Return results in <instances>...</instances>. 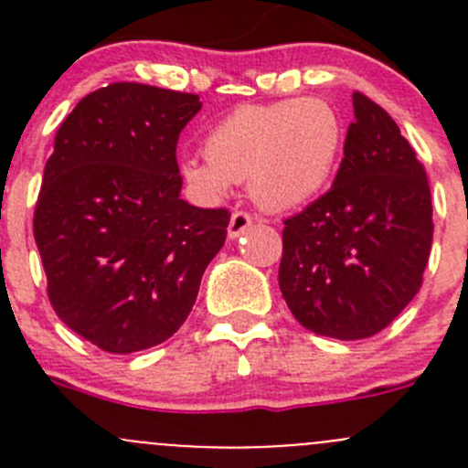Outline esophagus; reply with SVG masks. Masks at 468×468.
Listing matches in <instances>:
<instances>
[{
  "mask_svg": "<svg viewBox=\"0 0 468 468\" xmlns=\"http://www.w3.org/2000/svg\"><path fill=\"white\" fill-rule=\"evenodd\" d=\"M253 224V217L249 215L247 210H235L230 215V224H229V238H239L244 230H249V226Z\"/></svg>",
  "mask_w": 468,
  "mask_h": 468,
  "instance_id": "esophagus-1",
  "label": "esophagus"
}]
</instances>
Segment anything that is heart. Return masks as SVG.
Segmentation results:
<instances>
[{
    "mask_svg": "<svg viewBox=\"0 0 468 468\" xmlns=\"http://www.w3.org/2000/svg\"><path fill=\"white\" fill-rule=\"evenodd\" d=\"M342 140V120L324 99L249 103L207 131L206 160H183L181 174L204 199H221L230 183L249 181L256 204L290 210L324 190Z\"/></svg>",
    "mask_w": 468,
    "mask_h": 468,
    "instance_id": "heart-1",
    "label": "heart"
}]
</instances>
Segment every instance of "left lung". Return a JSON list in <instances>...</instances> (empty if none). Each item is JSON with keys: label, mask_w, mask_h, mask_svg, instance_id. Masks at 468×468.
<instances>
[{"label": "left lung", "mask_w": 468, "mask_h": 468, "mask_svg": "<svg viewBox=\"0 0 468 468\" xmlns=\"http://www.w3.org/2000/svg\"><path fill=\"white\" fill-rule=\"evenodd\" d=\"M344 158L328 192L282 224L278 285L303 328L365 339L423 285L432 247L426 169L385 108L353 92Z\"/></svg>", "instance_id": "obj_1"}]
</instances>
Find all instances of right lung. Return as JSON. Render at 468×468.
I'll return each instance as SVG.
<instances>
[{
    "label": "right lung",
    "instance_id": "1",
    "mask_svg": "<svg viewBox=\"0 0 468 468\" xmlns=\"http://www.w3.org/2000/svg\"><path fill=\"white\" fill-rule=\"evenodd\" d=\"M197 94L111 83L58 126L33 235L60 322L108 353L172 337L226 242L230 212L183 201L176 143Z\"/></svg>",
    "mask_w": 468,
    "mask_h": 468
}]
</instances>
